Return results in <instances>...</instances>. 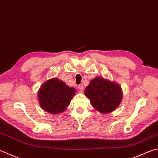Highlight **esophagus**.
Instances as JSON below:
<instances>
[{
	"instance_id": "obj_1",
	"label": "esophagus",
	"mask_w": 158,
	"mask_h": 158,
	"mask_svg": "<svg viewBox=\"0 0 158 158\" xmlns=\"http://www.w3.org/2000/svg\"><path fill=\"white\" fill-rule=\"evenodd\" d=\"M78 88L79 89L80 91H83V90H84V85H78Z\"/></svg>"
}]
</instances>
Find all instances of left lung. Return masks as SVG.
<instances>
[{"instance_id": "8db88e82", "label": "left lung", "mask_w": 158, "mask_h": 158, "mask_svg": "<svg viewBox=\"0 0 158 158\" xmlns=\"http://www.w3.org/2000/svg\"><path fill=\"white\" fill-rule=\"evenodd\" d=\"M85 95L91 105L102 114H108L119 106L123 98L121 86L114 81L97 77L85 88Z\"/></svg>"}]
</instances>
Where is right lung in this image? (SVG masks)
<instances>
[{"instance_id":"add662e5","label":"right lung","mask_w":158,"mask_h":158,"mask_svg":"<svg viewBox=\"0 0 158 158\" xmlns=\"http://www.w3.org/2000/svg\"><path fill=\"white\" fill-rule=\"evenodd\" d=\"M76 91L58 78H52L44 82L38 91L40 106L50 114L64 113Z\"/></svg>"}]
</instances>
